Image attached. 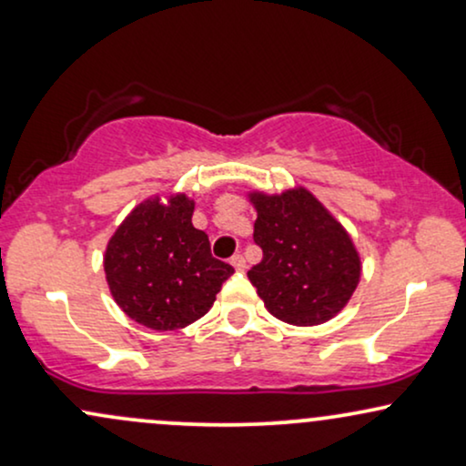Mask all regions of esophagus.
<instances>
[{
    "instance_id": "esophagus-1",
    "label": "esophagus",
    "mask_w": 466,
    "mask_h": 466,
    "mask_svg": "<svg viewBox=\"0 0 466 466\" xmlns=\"http://www.w3.org/2000/svg\"><path fill=\"white\" fill-rule=\"evenodd\" d=\"M229 263H232V267L237 271H245V258H243V254H234L232 258H229Z\"/></svg>"
}]
</instances>
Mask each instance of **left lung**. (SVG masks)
<instances>
[{
  "label": "left lung",
  "mask_w": 466,
  "mask_h": 466,
  "mask_svg": "<svg viewBox=\"0 0 466 466\" xmlns=\"http://www.w3.org/2000/svg\"><path fill=\"white\" fill-rule=\"evenodd\" d=\"M254 243L263 260L248 271L267 311L287 324L330 319L360 285L361 265L346 229L309 190L251 195Z\"/></svg>",
  "instance_id": "8db88e82"
}]
</instances>
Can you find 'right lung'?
Instances as JSON below:
<instances>
[{"instance_id":"add662e5","label":"right lung","mask_w":466,"mask_h":466,"mask_svg":"<svg viewBox=\"0 0 466 466\" xmlns=\"http://www.w3.org/2000/svg\"><path fill=\"white\" fill-rule=\"evenodd\" d=\"M186 195L148 199L106 245L111 296L131 319L153 330L184 329L210 311L234 267L212 256L208 234L192 226Z\"/></svg>"}]
</instances>
